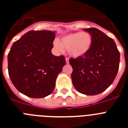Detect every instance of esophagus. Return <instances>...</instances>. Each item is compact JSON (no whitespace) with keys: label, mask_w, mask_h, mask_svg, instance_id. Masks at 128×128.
Wrapping results in <instances>:
<instances>
[{"label":"esophagus","mask_w":128,"mask_h":128,"mask_svg":"<svg viewBox=\"0 0 128 128\" xmlns=\"http://www.w3.org/2000/svg\"><path fill=\"white\" fill-rule=\"evenodd\" d=\"M65 61H66V64H68V63H69V59L68 58H65Z\"/></svg>","instance_id":"34e87169"}]
</instances>
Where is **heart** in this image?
Returning a JSON list of instances; mask_svg holds the SVG:
<instances>
[{"instance_id": "b5f03b06", "label": "heart", "mask_w": 128, "mask_h": 128, "mask_svg": "<svg viewBox=\"0 0 128 128\" xmlns=\"http://www.w3.org/2000/svg\"><path fill=\"white\" fill-rule=\"evenodd\" d=\"M92 44L91 35L86 32H78L64 36L60 42H55L54 46L58 51L66 48L72 58L82 57L88 52Z\"/></svg>"}]
</instances>
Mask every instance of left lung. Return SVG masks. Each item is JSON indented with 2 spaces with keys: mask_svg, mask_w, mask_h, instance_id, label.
Masks as SVG:
<instances>
[{
  "mask_svg": "<svg viewBox=\"0 0 128 128\" xmlns=\"http://www.w3.org/2000/svg\"><path fill=\"white\" fill-rule=\"evenodd\" d=\"M91 34L92 44L85 56L70 58L72 83L80 93L94 96L112 84L119 68L120 52L112 38L96 28L83 29Z\"/></svg>",
  "mask_w": 128,
  "mask_h": 128,
  "instance_id": "8db88e82",
  "label": "left lung"
}]
</instances>
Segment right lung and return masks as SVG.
<instances>
[{
  "label": "right lung",
  "instance_id": "1",
  "mask_svg": "<svg viewBox=\"0 0 128 128\" xmlns=\"http://www.w3.org/2000/svg\"><path fill=\"white\" fill-rule=\"evenodd\" d=\"M55 32L30 30L13 43L8 55V73L20 92L32 98L50 95L66 64L65 58L51 52Z\"/></svg>",
  "mask_w": 128,
  "mask_h": 128
}]
</instances>
